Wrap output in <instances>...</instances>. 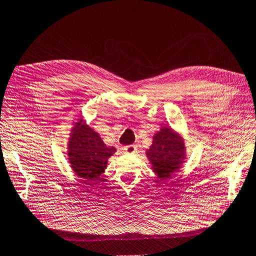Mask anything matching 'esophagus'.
<instances>
[{"label":"esophagus","instance_id":"esophagus-1","mask_svg":"<svg viewBox=\"0 0 256 256\" xmlns=\"http://www.w3.org/2000/svg\"><path fill=\"white\" fill-rule=\"evenodd\" d=\"M124 150H126V154H134L136 152V146L135 145H128V146H126L124 147Z\"/></svg>","mask_w":256,"mask_h":256}]
</instances>
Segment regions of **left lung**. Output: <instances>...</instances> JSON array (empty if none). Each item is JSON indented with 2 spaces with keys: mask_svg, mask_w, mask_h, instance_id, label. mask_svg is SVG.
I'll use <instances>...</instances> for the list:
<instances>
[{
  "mask_svg": "<svg viewBox=\"0 0 256 256\" xmlns=\"http://www.w3.org/2000/svg\"><path fill=\"white\" fill-rule=\"evenodd\" d=\"M152 169L160 180L179 172L186 160V147L180 133L170 126H162L152 136V144L146 150Z\"/></svg>",
  "mask_w": 256,
  "mask_h": 256,
  "instance_id": "1",
  "label": "left lung"
}]
</instances>
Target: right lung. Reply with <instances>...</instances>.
Segmentation results:
<instances>
[{"label": "right lung", "instance_id": "obj_1", "mask_svg": "<svg viewBox=\"0 0 256 256\" xmlns=\"http://www.w3.org/2000/svg\"><path fill=\"white\" fill-rule=\"evenodd\" d=\"M66 150L74 174L87 180L100 179L108 159L116 152L114 146H106L100 135L82 118H77L70 128Z\"/></svg>", "mask_w": 256, "mask_h": 256}]
</instances>
